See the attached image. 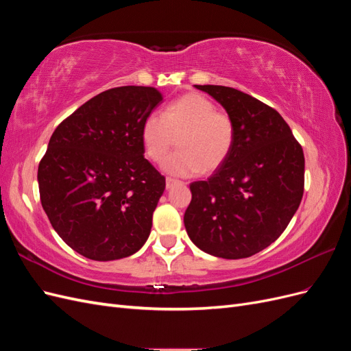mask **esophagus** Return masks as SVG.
<instances>
[{"instance_id": "1", "label": "esophagus", "mask_w": 351, "mask_h": 351, "mask_svg": "<svg viewBox=\"0 0 351 351\" xmlns=\"http://www.w3.org/2000/svg\"><path fill=\"white\" fill-rule=\"evenodd\" d=\"M177 184V182H176V180H173V178H167L165 180V187H167V190H169V189H171L173 186H176Z\"/></svg>"}]
</instances>
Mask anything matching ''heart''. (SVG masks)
<instances>
[{
    "mask_svg": "<svg viewBox=\"0 0 351 351\" xmlns=\"http://www.w3.org/2000/svg\"><path fill=\"white\" fill-rule=\"evenodd\" d=\"M178 141L180 152L164 162L177 177L210 174L224 165L236 139L234 121L205 95L190 92L173 101L162 117L149 114L141 127L146 156L159 164Z\"/></svg>",
    "mask_w": 351,
    "mask_h": 351,
    "instance_id": "heart-1",
    "label": "heart"
}]
</instances>
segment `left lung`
<instances>
[{"mask_svg": "<svg viewBox=\"0 0 351 351\" xmlns=\"http://www.w3.org/2000/svg\"><path fill=\"white\" fill-rule=\"evenodd\" d=\"M234 121L232 151L206 182L190 184L184 227L212 256L243 259L268 247L289 226L304 187V155L282 117L241 90L195 84Z\"/></svg>", "mask_w": 351, "mask_h": 351, "instance_id": "1", "label": "left lung"}]
</instances>
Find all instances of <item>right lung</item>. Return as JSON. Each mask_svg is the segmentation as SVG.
Masks as SVG:
<instances>
[{
    "mask_svg": "<svg viewBox=\"0 0 351 351\" xmlns=\"http://www.w3.org/2000/svg\"><path fill=\"white\" fill-rule=\"evenodd\" d=\"M161 101L155 88L108 89L52 133L38 168L40 204L82 256L127 258L149 237L165 178L143 156L141 127Z\"/></svg>",
    "mask_w": 351,
    "mask_h": 351,
    "instance_id": "1",
    "label": "right lung"
}]
</instances>
